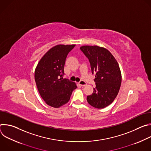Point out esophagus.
I'll list each match as a JSON object with an SVG mask.
<instances>
[{"mask_svg": "<svg viewBox=\"0 0 151 151\" xmlns=\"http://www.w3.org/2000/svg\"><path fill=\"white\" fill-rule=\"evenodd\" d=\"M78 83H79V85L82 86V87H84V86H85L86 85H87V83H86L85 81H83L82 80H81Z\"/></svg>", "mask_w": 151, "mask_h": 151, "instance_id": "1", "label": "esophagus"}]
</instances>
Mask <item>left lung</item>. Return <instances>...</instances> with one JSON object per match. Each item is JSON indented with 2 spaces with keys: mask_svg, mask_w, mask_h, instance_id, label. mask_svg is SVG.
<instances>
[{
  "mask_svg": "<svg viewBox=\"0 0 151 151\" xmlns=\"http://www.w3.org/2000/svg\"><path fill=\"white\" fill-rule=\"evenodd\" d=\"M80 49L89 60L92 73H96V88L87 96V101L96 108H104L114 101L120 89L122 77L119 64L103 47L85 45Z\"/></svg>",
  "mask_w": 151,
  "mask_h": 151,
  "instance_id": "left-lung-1",
  "label": "left lung"
}]
</instances>
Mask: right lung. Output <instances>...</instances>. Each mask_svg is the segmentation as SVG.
<instances>
[{
	"instance_id": "obj_1",
	"label": "right lung",
	"mask_w": 151,
	"mask_h": 151,
	"mask_svg": "<svg viewBox=\"0 0 151 151\" xmlns=\"http://www.w3.org/2000/svg\"><path fill=\"white\" fill-rule=\"evenodd\" d=\"M75 45H58L51 48L39 61L35 72L38 91L49 106L58 108L70 100L77 86L64 79V67L69 52Z\"/></svg>"
}]
</instances>
